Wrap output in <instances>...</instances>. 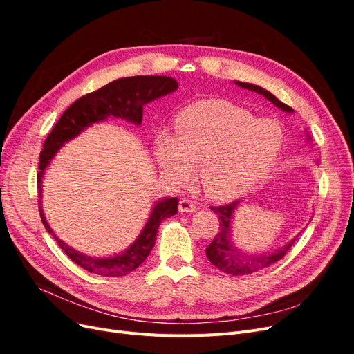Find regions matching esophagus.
Masks as SVG:
<instances>
[{
  "mask_svg": "<svg viewBox=\"0 0 354 354\" xmlns=\"http://www.w3.org/2000/svg\"><path fill=\"white\" fill-rule=\"evenodd\" d=\"M178 211L180 212H194V211H196L195 202L187 199V198H183L178 203Z\"/></svg>",
  "mask_w": 354,
  "mask_h": 354,
  "instance_id": "esophagus-1",
  "label": "esophagus"
}]
</instances>
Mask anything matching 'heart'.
<instances>
[{"mask_svg":"<svg viewBox=\"0 0 354 354\" xmlns=\"http://www.w3.org/2000/svg\"><path fill=\"white\" fill-rule=\"evenodd\" d=\"M282 140L274 121L254 120L250 112L224 102H202L177 116L174 134H156L153 158L171 183H187L192 167H198L203 192L230 199L272 167Z\"/></svg>","mask_w":354,"mask_h":354,"instance_id":"1","label":"heart"}]
</instances>
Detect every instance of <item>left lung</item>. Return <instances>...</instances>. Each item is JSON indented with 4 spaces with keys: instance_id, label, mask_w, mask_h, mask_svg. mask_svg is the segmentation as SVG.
Masks as SVG:
<instances>
[{
    "instance_id": "left-lung-1",
    "label": "left lung",
    "mask_w": 354,
    "mask_h": 354,
    "mask_svg": "<svg viewBox=\"0 0 354 354\" xmlns=\"http://www.w3.org/2000/svg\"><path fill=\"white\" fill-rule=\"evenodd\" d=\"M234 84L239 85V87L254 91L257 94H261L264 97L272 102L277 108L282 109L286 113H292L294 109L289 108L288 104L281 102L274 95L267 91L259 85L248 84V82H241V81H234ZM307 142L312 140L310 138L308 133H306ZM239 207V201H234L227 203V205H221V207H211V209L217 214L218 220H220V230L216 234V238L212 239V242L208 245V248L205 250L207 252V259L220 269L221 272L232 274V276H242V274H250L260 272L266 267H269L274 264L276 261H279L283 259V255L288 252V250L291 248L294 242L297 241V236L289 241L282 248H277L274 251H267V252H260V254H246L242 250H239L238 246H234L233 239H232V221L234 211Z\"/></svg>"
}]
</instances>
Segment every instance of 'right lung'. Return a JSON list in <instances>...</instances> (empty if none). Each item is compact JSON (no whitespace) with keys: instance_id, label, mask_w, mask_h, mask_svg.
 <instances>
[{"instance_id":"add662e5","label":"right lung","mask_w":354,"mask_h":354,"mask_svg":"<svg viewBox=\"0 0 354 354\" xmlns=\"http://www.w3.org/2000/svg\"><path fill=\"white\" fill-rule=\"evenodd\" d=\"M177 88L178 84L176 80L169 77H158V75H155V77H152V75H140V77H128L112 81L108 85H104V87L90 94H85L81 99L72 103L63 112L60 120L56 122L55 128H53L46 138L44 149H42L39 155V171L37 174L39 192V216L44 227L55 238L60 248L66 252L73 263H77L87 272L100 276L118 277L136 270L147 259V255L151 254L160 221L177 214L178 199H159L153 205L151 216H149L140 234L122 252L111 257H91L73 250L72 246L59 239L57 234L50 227L41 205L42 178H44L46 169L63 145L77 137L81 131L87 130L93 124L113 116L140 125L143 118V106L159 97H164V95L176 91Z\"/></svg>"}]
</instances>
